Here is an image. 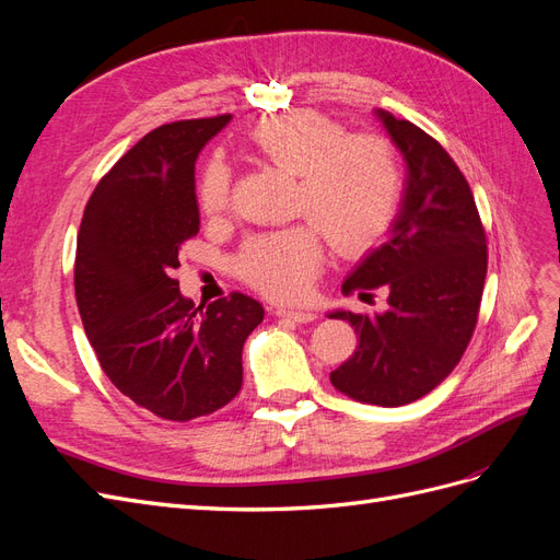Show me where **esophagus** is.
Instances as JSON below:
<instances>
[{
    "label": "esophagus",
    "instance_id": "obj_1",
    "mask_svg": "<svg viewBox=\"0 0 560 560\" xmlns=\"http://www.w3.org/2000/svg\"><path fill=\"white\" fill-rule=\"evenodd\" d=\"M278 317H284V319H292V322H299V325H308V322H315L317 315L313 311H303V308H278L276 311Z\"/></svg>",
    "mask_w": 560,
    "mask_h": 560
}]
</instances>
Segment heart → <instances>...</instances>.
<instances>
[{
  "instance_id": "obj_1",
  "label": "heart",
  "mask_w": 560,
  "mask_h": 560,
  "mask_svg": "<svg viewBox=\"0 0 560 560\" xmlns=\"http://www.w3.org/2000/svg\"><path fill=\"white\" fill-rule=\"evenodd\" d=\"M264 163L299 177L294 214L311 224L249 238L235 268L270 299L292 301L308 292L325 261L322 235L338 254L354 257L374 247L393 224L401 194L395 149L376 135H348L317 112L266 118L249 132ZM200 210L219 217L231 206V171L212 159L198 177Z\"/></svg>"
}]
</instances>
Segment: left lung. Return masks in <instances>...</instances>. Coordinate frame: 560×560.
<instances>
[{"instance_id":"1","label":"left lung","mask_w":560,"mask_h":560,"mask_svg":"<svg viewBox=\"0 0 560 560\" xmlns=\"http://www.w3.org/2000/svg\"><path fill=\"white\" fill-rule=\"evenodd\" d=\"M406 163L404 196L387 241L343 282V294L387 292V311L348 319L360 346L331 371V385L376 406L411 404L460 362L477 327L488 247L471 189L446 149L411 121L376 109Z\"/></svg>"}]
</instances>
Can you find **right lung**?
<instances>
[{
	"instance_id": "obj_1",
	"label": "right lung",
	"mask_w": 560,
	"mask_h": 560,
	"mask_svg": "<svg viewBox=\"0 0 560 560\" xmlns=\"http://www.w3.org/2000/svg\"><path fill=\"white\" fill-rule=\"evenodd\" d=\"M229 121L147 132L97 182L77 238L74 294L100 366L135 404L175 422L241 393L245 338L264 319L241 292L196 308L175 280L179 247L200 226L196 159Z\"/></svg>"
}]
</instances>
